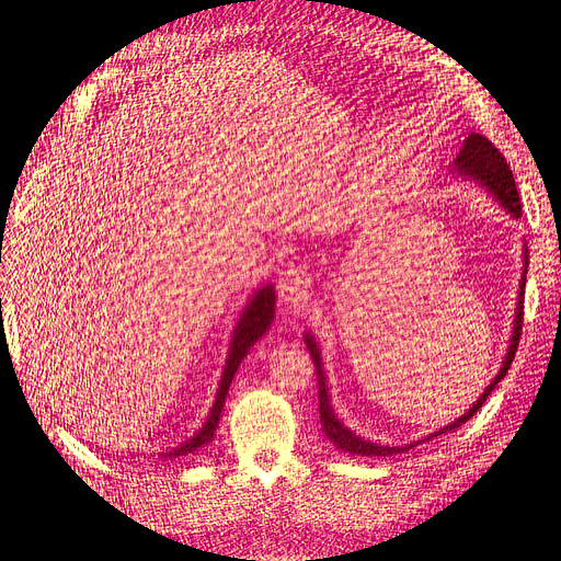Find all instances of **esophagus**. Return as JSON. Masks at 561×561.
Listing matches in <instances>:
<instances>
[{"mask_svg":"<svg viewBox=\"0 0 561 561\" xmlns=\"http://www.w3.org/2000/svg\"><path fill=\"white\" fill-rule=\"evenodd\" d=\"M308 274L301 266L289 264L278 278V299L283 306H301L308 297Z\"/></svg>","mask_w":561,"mask_h":561,"instance_id":"obj_1","label":"esophagus"}]
</instances>
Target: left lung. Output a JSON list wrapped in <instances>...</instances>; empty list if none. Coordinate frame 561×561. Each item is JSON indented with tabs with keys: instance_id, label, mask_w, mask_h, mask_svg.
I'll return each mask as SVG.
<instances>
[{
	"instance_id": "left-lung-1",
	"label": "left lung",
	"mask_w": 561,
	"mask_h": 561,
	"mask_svg": "<svg viewBox=\"0 0 561 561\" xmlns=\"http://www.w3.org/2000/svg\"><path fill=\"white\" fill-rule=\"evenodd\" d=\"M454 172H458L460 176L465 179H474V182H479L481 186L488 188V193H492V197L497 199V203L513 216V218H520L523 209H520V195H518V188H515V179H513V172L508 170L504 156L500 153V149L492 145L485 136H479V133H469V136L462 140V147L456 156L454 161ZM525 274H527V251H525V272H523V280H520V295H518V308H515V320H513V333H511V343H508V350H506V356L502 362V368L500 373L495 375V379L488 385V389L483 391V396L474 402L472 408H469L467 414H462L460 419H456L454 423L444 425V428H439L437 433L428 435V439L442 435V433H449V431H456L460 428V425L465 421L472 419L477 414L479 408H483L485 398L492 393V389L497 387L500 379L508 373L511 364H513V356H515V350H518V343H520V331H523V287H525ZM306 339V347L312 356V364H316L318 368V385H320V421H322V431L324 435L335 444V449L341 451H347V454H356V456H393V454H405L410 451L412 446L421 444H408V446H389V444H373L370 439H364L358 437L356 433H352L350 428H345V425L339 421V416L333 414V408H331V400H329V389H327V377H324V370H322V358H320V347L316 343V339H312L310 333L304 335Z\"/></svg>"
}]
</instances>
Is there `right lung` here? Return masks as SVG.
Listing matches in <instances>:
<instances>
[{"label": "right lung", "instance_id": "add662e5", "mask_svg": "<svg viewBox=\"0 0 561 561\" xmlns=\"http://www.w3.org/2000/svg\"><path fill=\"white\" fill-rule=\"evenodd\" d=\"M274 306H276V293H274L272 285L260 287L257 293H255V297L249 304H245L241 318H239V322L234 327V333H232V343H230V354H228V362H226V370H222V375H220V385H218V391H216V402H214V408L209 412V419L205 421L203 428H199L191 439H186L182 446H176V449L163 454L165 458L188 456V454H193L197 449H203L205 444H209L214 439L222 405H226L228 389L232 385V377H234L239 364L243 362V356L249 354L251 345L260 339V335L266 333L268 327H272L274 310H276Z\"/></svg>", "mask_w": 561, "mask_h": 561}]
</instances>
